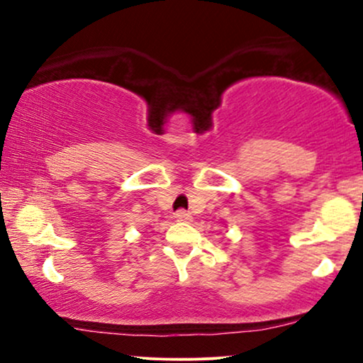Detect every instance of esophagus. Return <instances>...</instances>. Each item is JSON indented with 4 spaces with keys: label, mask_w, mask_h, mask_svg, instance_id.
<instances>
[{
    "label": "esophagus",
    "mask_w": 363,
    "mask_h": 363,
    "mask_svg": "<svg viewBox=\"0 0 363 363\" xmlns=\"http://www.w3.org/2000/svg\"><path fill=\"white\" fill-rule=\"evenodd\" d=\"M175 218H177V221H190L191 215L186 210H178L175 213Z\"/></svg>",
    "instance_id": "1"
}]
</instances>
